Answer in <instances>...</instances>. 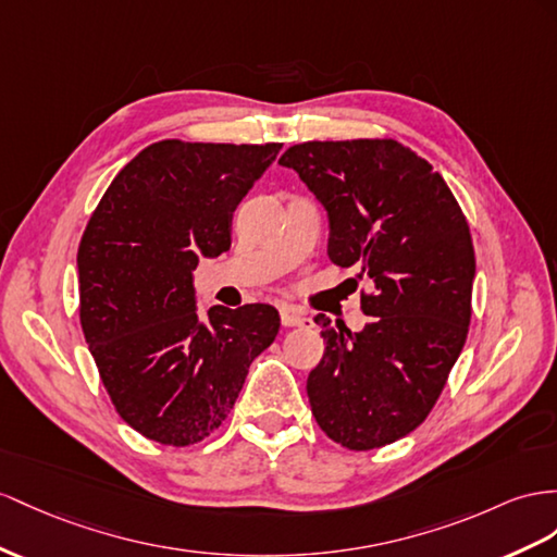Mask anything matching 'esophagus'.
<instances>
[{"label":"esophagus","instance_id":"esophagus-1","mask_svg":"<svg viewBox=\"0 0 557 557\" xmlns=\"http://www.w3.org/2000/svg\"><path fill=\"white\" fill-rule=\"evenodd\" d=\"M280 318L284 326H312V320L308 315H304L301 310H296L292 306H284L280 310Z\"/></svg>","mask_w":557,"mask_h":557}]
</instances>
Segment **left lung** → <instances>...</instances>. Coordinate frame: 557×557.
Listing matches in <instances>:
<instances>
[{
    "mask_svg": "<svg viewBox=\"0 0 557 557\" xmlns=\"http://www.w3.org/2000/svg\"><path fill=\"white\" fill-rule=\"evenodd\" d=\"M330 213V259L358 265L369 324L322 326L324 355L308 376L318 425L367 451L409 435L431 414L470 324L475 249L449 185L393 138L308 140L280 157Z\"/></svg>",
    "mask_w": 557,
    "mask_h": 557,
    "instance_id": "obj_1",
    "label": "left lung"
}]
</instances>
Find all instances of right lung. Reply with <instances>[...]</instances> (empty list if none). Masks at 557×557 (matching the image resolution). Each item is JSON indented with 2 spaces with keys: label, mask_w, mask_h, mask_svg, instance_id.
<instances>
[{
  "label": "right lung",
  "mask_w": 557,
  "mask_h": 557,
  "mask_svg": "<svg viewBox=\"0 0 557 557\" xmlns=\"http://www.w3.org/2000/svg\"><path fill=\"white\" fill-rule=\"evenodd\" d=\"M282 143L157 140L108 185L77 249L79 324L110 403L136 433L188 447L227 419L273 344L268 304L195 310L193 270L231 249L233 211Z\"/></svg>",
  "instance_id": "1"
}]
</instances>
